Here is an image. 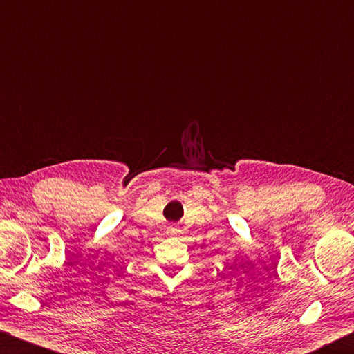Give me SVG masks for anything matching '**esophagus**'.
Wrapping results in <instances>:
<instances>
[{
    "instance_id": "obj_1",
    "label": "esophagus",
    "mask_w": 354,
    "mask_h": 354,
    "mask_svg": "<svg viewBox=\"0 0 354 354\" xmlns=\"http://www.w3.org/2000/svg\"><path fill=\"white\" fill-rule=\"evenodd\" d=\"M167 233H169L171 236H176V234H177V228L174 227V225H169V227H167Z\"/></svg>"
}]
</instances>
